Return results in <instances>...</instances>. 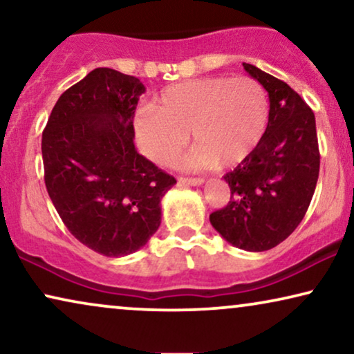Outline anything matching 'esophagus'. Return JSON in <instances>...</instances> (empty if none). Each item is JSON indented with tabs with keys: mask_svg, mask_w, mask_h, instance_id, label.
<instances>
[{
	"mask_svg": "<svg viewBox=\"0 0 354 354\" xmlns=\"http://www.w3.org/2000/svg\"><path fill=\"white\" fill-rule=\"evenodd\" d=\"M178 182L183 183V185H193V187H198V185H203L205 183V178L201 177H180L178 178Z\"/></svg>",
	"mask_w": 354,
	"mask_h": 354,
	"instance_id": "obj_1",
	"label": "esophagus"
}]
</instances>
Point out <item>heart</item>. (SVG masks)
Segmentation results:
<instances>
[{
  "instance_id": "obj_1",
  "label": "heart",
  "mask_w": 354,
  "mask_h": 354,
  "mask_svg": "<svg viewBox=\"0 0 354 354\" xmlns=\"http://www.w3.org/2000/svg\"><path fill=\"white\" fill-rule=\"evenodd\" d=\"M269 101L263 86L248 77H205L164 88L154 106L135 115V138L145 156L171 166L188 143L196 145L187 166L224 167L245 161L263 140Z\"/></svg>"
}]
</instances>
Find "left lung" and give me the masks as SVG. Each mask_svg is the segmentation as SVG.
<instances>
[{
	"label": "left lung",
	"instance_id": "1",
	"mask_svg": "<svg viewBox=\"0 0 354 354\" xmlns=\"http://www.w3.org/2000/svg\"><path fill=\"white\" fill-rule=\"evenodd\" d=\"M269 95L268 129L261 143L225 174L230 201L212 212L211 225L245 251H268L287 239L306 214L319 177L316 119L285 82L243 62Z\"/></svg>",
	"mask_w": 354,
	"mask_h": 354
}]
</instances>
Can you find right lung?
I'll use <instances>...</instances> for the list:
<instances>
[{
  "label": "right lung",
  "instance_id": "obj_1",
  "mask_svg": "<svg viewBox=\"0 0 354 354\" xmlns=\"http://www.w3.org/2000/svg\"><path fill=\"white\" fill-rule=\"evenodd\" d=\"M143 93L137 77L98 67L59 96L43 130L45 185L57 214L80 243L108 258L148 243L177 182L135 149Z\"/></svg>",
  "mask_w": 354,
  "mask_h": 354
}]
</instances>
